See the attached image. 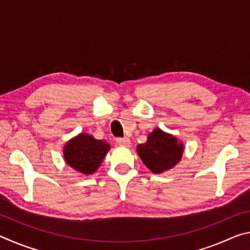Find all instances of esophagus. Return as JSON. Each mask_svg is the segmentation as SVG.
Instances as JSON below:
<instances>
[{"instance_id": "34e87169", "label": "esophagus", "mask_w": 250, "mask_h": 250, "mask_svg": "<svg viewBox=\"0 0 250 250\" xmlns=\"http://www.w3.org/2000/svg\"><path fill=\"white\" fill-rule=\"evenodd\" d=\"M116 141H117V143H118V145H119V146H129L131 145L130 139H128V138H118Z\"/></svg>"}]
</instances>
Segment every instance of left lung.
<instances>
[{
	"mask_svg": "<svg viewBox=\"0 0 250 250\" xmlns=\"http://www.w3.org/2000/svg\"><path fill=\"white\" fill-rule=\"evenodd\" d=\"M138 154L153 173H162L175 166L182 158L183 145L175 137L155 129L146 143L137 146Z\"/></svg>",
	"mask_w": 250,
	"mask_h": 250,
	"instance_id": "1",
	"label": "left lung"
}]
</instances>
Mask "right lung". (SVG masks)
Here are the masks:
<instances>
[{
	"label": "right lung",
	"mask_w": 250,
	"mask_h": 250,
	"mask_svg": "<svg viewBox=\"0 0 250 250\" xmlns=\"http://www.w3.org/2000/svg\"><path fill=\"white\" fill-rule=\"evenodd\" d=\"M110 146L96 140L89 134L82 133L65 146L64 156L68 166L83 174H91L103 162Z\"/></svg>",
	"instance_id": "1"
}]
</instances>
